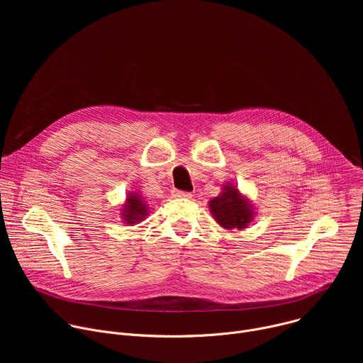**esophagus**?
<instances>
[{
	"instance_id": "esophagus-1",
	"label": "esophagus",
	"mask_w": 363,
	"mask_h": 363,
	"mask_svg": "<svg viewBox=\"0 0 363 363\" xmlns=\"http://www.w3.org/2000/svg\"><path fill=\"white\" fill-rule=\"evenodd\" d=\"M172 196H175V198H191L192 194L186 192V191H181V189H174Z\"/></svg>"
}]
</instances>
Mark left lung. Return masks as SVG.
<instances>
[{
    "label": "left lung",
    "mask_w": 363,
    "mask_h": 363,
    "mask_svg": "<svg viewBox=\"0 0 363 363\" xmlns=\"http://www.w3.org/2000/svg\"><path fill=\"white\" fill-rule=\"evenodd\" d=\"M210 210L224 228H244L252 217L251 206L231 185H227L224 192L210 202Z\"/></svg>",
    "instance_id": "left-lung-1"
}]
</instances>
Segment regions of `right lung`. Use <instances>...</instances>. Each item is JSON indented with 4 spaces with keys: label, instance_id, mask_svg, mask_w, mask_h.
I'll list each match as a JSON object with an SVG mask.
<instances>
[{
    "label": "right lung",
    "instance_id": "1",
    "mask_svg": "<svg viewBox=\"0 0 363 363\" xmlns=\"http://www.w3.org/2000/svg\"><path fill=\"white\" fill-rule=\"evenodd\" d=\"M122 216L128 224H135L143 220V217L146 216V205L139 195L133 194L128 198V203L125 205Z\"/></svg>",
    "mask_w": 363,
    "mask_h": 363
}]
</instances>
